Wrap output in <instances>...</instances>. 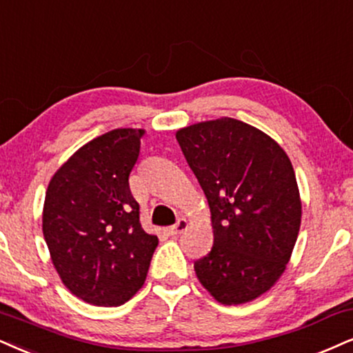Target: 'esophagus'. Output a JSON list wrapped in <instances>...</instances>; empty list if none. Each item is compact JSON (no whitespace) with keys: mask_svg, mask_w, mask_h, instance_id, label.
Instances as JSON below:
<instances>
[{"mask_svg":"<svg viewBox=\"0 0 353 353\" xmlns=\"http://www.w3.org/2000/svg\"><path fill=\"white\" fill-rule=\"evenodd\" d=\"M186 229H188V221H186V219H180L175 225H173V228H170L168 232L172 234V236H178V234L185 232Z\"/></svg>","mask_w":353,"mask_h":353,"instance_id":"34e87169","label":"esophagus"}]
</instances>
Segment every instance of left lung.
<instances>
[{"label": "left lung", "instance_id": "8db88e82", "mask_svg": "<svg viewBox=\"0 0 353 353\" xmlns=\"http://www.w3.org/2000/svg\"><path fill=\"white\" fill-rule=\"evenodd\" d=\"M206 194L214 243L194 272L217 303H250L272 290L290 262L301 225V196L280 143L232 117L176 130Z\"/></svg>", "mask_w": 353, "mask_h": 353}]
</instances>
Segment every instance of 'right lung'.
Wrapping results in <instances>:
<instances>
[{"label": "right lung", "instance_id": "right-lung-1", "mask_svg": "<svg viewBox=\"0 0 353 353\" xmlns=\"http://www.w3.org/2000/svg\"><path fill=\"white\" fill-rule=\"evenodd\" d=\"M143 129H114L80 147L50 178L42 232L72 294L93 306H121L145 281L159 239L139 223L129 175Z\"/></svg>", "mask_w": 353, "mask_h": 353}]
</instances>
